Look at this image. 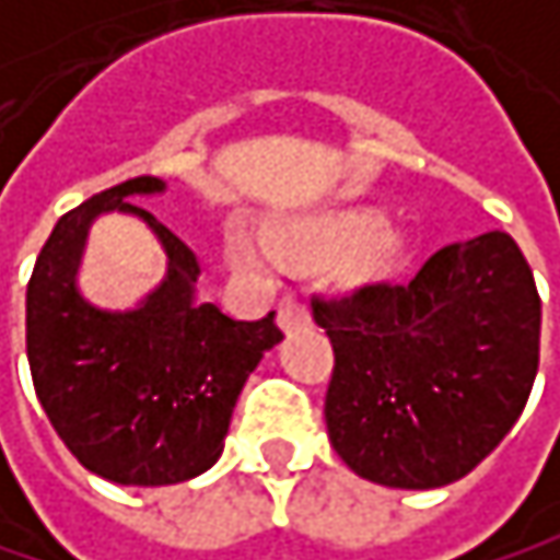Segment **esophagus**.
<instances>
[{"instance_id":"obj_1","label":"esophagus","mask_w":560,"mask_h":560,"mask_svg":"<svg viewBox=\"0 0 560 560\" xmlns=\"http://www.w3.org/2000/svg\"><path fill=\"white\" fill-rule=\"evenodd\" d=\"M312 322L308 315V305L295 295H285L282 302H278V328L282 331H295V328H305Z\"/></svg>"}]
</instances>
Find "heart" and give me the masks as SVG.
<instances>
[{
	"mask_svg": "<svg viewBox=\"0 0 560 560\" xmlns=\"http://www.w3.org/2000/svg\"><path fill=\"white\" fill-rule=\"evenodd\" d=\"M282 255L335 261L345 258V271L358 285H377L397 278L410 258V238L404 229L384 222L377 209H338L295 225H285L271 235ZM232 258L248 268H261L268 261V248L248 229L235 225L229 235Z\"/></svg>",
	"mask_w": 560,
	"mask_h": 560,
	"instance_id": "heart-1",
	"label": "heart"
}]
</instances>
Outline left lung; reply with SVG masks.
Segmentation results:
<instances>
[{"label":"left lung","instance_id":"1","mask_svg":"<svg viewBox=\"0 0 560 560\" xmlns=\"http://www.w3.org/2000/svg\"><path fill=\"white\" fill-rule=\"evenodd\" d=\"M335 348L328 436L361 476L440 489L469 476L522 417L541 338L535 275L509 232L430 255L410 285L315 299Z\"/></svg>","mask_w":560,"mask_h":560}]
</instances>
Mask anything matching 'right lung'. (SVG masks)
I'll return each mask as SVG.
<instances>
[{
  "label": "right lung",
  "instance_id": "right-lung-1",
  "mask_svg": "<svg viewBox=\"0 0 560 560\" xmlns=\"http://www.w3.org/2000/svg\"><path fill=\"white\" fill-rule=\"evenodd\" d=\"M156 176L117 183L65 212L25 292V348L42 410L71 456L117 486H176L222 456L235 400L261 354L282 341L275 312L232 322L196 302L199 261L133 196ZM101 211L143 218L167 252V278L130 313L94 310L73 275Z\"/></svg>",
  "mask_w": 560,
  "mask_h": 560
}]
</instances>
